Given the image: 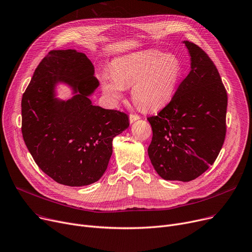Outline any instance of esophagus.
Returning <instances> with one entry per match:
<instances>
[{
	"label": "esophagus",
	"mask_w": 252,
	"mask_h": 252,
	"mask_svg": "<svg viewBox=\"0 0 252 252\" xmlns=\"http://www.w3.org/2000/svg\"><path fill=\"white\" fill-rule=\"evenodd\" d=\"M138 120H140V116L139 115H137V114H129V123L130 124L135 123Z\"/></svg>",
	"instance_id": "1"
}]
</instances>
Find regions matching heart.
Wrapping results in <instances>:
<instances>
[{
  "label": "heart",
  "mask_w": 252,
  "mask_h": 252,
  "mask_svg": "<svg viewBox=\"0 0 252 252\" xmlns=\"http://www.w3.org/2000/svg\"><path fill=\"white\" fill-rule=\"evenodd\" d=\"M183 75L181 60L159 49L130 53L112 62L111 72L99 74L103 93L113 103L131 87V99L144 110L155 111L168 104Z\"/></svg>",
  "instance_id": "b5f03b06"
}]
</instances>
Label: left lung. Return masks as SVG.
<instances>
[{
  "instance_id": "obj_1",
  "label": "left lung",
  "mask_w": 252,
  "mask_h": 252,
  "mask_svg": "<svg viewBox=\"0 0 252 252\" xmlns=\"http://www.w3.org/2000/svg\"><path fill=\"white\" fill-rule=\"evenodd\" d=\"M183 43L190 56V72L171 101L148 117L153 130L148 155L163 179L187 182L207 171L220 153L228 98L209 56L190 41Z\"/></svg>"
}]
</instances>
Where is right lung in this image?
Wrapping results in <instances>:
<instances>
[{
    "label": "right lung",
    "instance_id": "add662e5",
    "mask_svg": "<svg viewBox=\"0 0 252 252\" xmlns=\"http://www.w3.org/2000/svg\"><path fill=\"white\" fill-rule=\"evenodd\" d=\"M60 82L73 96H55ZM94 65L75 49L52 50L39 63L21 102L22 135L39 168L58 183L84 187L105 172L112 154V140L129 126L119 110L93 105L98 88Z\"/></svg>",
    "mask_w": 252,
    "mask_h": 252
}]
</instances>
